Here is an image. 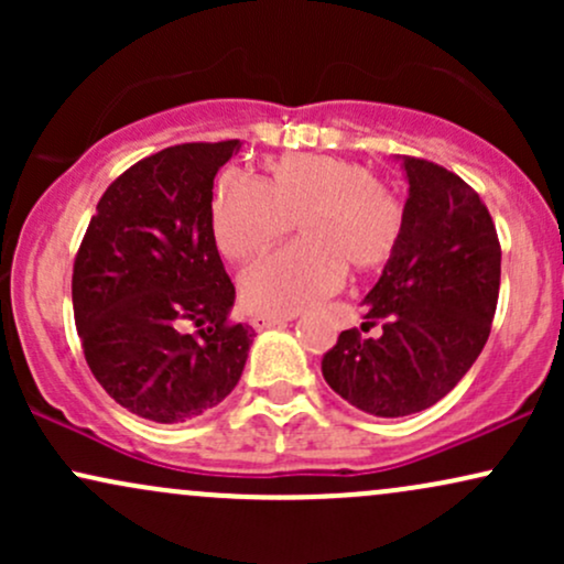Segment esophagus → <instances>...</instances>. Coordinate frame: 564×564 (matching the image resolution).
Returning <instances> with one entry per match:
<instances>
[{"label": "esophagus", "instance_id": "esophagus-1", "mask_svg": "<svg viewBox=\"0 0 564 564\" xmlns=\"http://www.w3.org/2000/svg\"><path fill=\"white\" fill-rule=\"evenodd\" d=\"M294 321V315H270V313H257L254 318H251V326L257 328V332H264V328H275V326H283V323Z\"/></svg>", "mask_w": 564, "mask_h": 564}]
</instances>
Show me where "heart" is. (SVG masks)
Instances as JSON below:
<instances>
[{
    "mask_svg": "<svg viewBox=\"0 0 564 564\" xmlns=\"http://www.w3.org/2000/svg\"><path fill=\"white\" fill-rule=\"evenodd\" d=\"M300 219L304 241L254 262L241 296L257 313L291 315L313 307L345 281L347 268L373 273L403 236V206L358 161L286 156L264 166L262 183L225 172L212 193V230L230 260H251Z\"/></svg>",
    "mask_w": 564,
    "mask_h": 564,
    "instance_id": "b5f03b06",
    "label": "heart"
}]
</instances>
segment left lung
<instances>
[{"label": "left lung", "instance_id": "left-lung-1", "mask_svg": "<svg viewBox=\"0 0 564 564\" xmlns=\"http://www.w3.org/2000/svg\"><path fill=\"white\" fill-rule=\"evenodd\" d=\"M398 161L403 236L366 294L360 332H341L323 358L328 387L381 419L424 411L462 381L488 341L501 286V246L480 196L432 161ZM373 325L380 332L366 337Z\"/></svg>", "mask_w": 564, "mask_h": 564}]
</instances>
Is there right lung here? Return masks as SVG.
Wrapping results in <instances>:
<instances>
[{
  "label": "right lung",
  "mask_w": 564,
  "mask_h": 564,
  "mask_svg": "<svg viewBox=\"0 0 564 564\" xmlns=\"http://www.w3.org/2000/svg\"><path fill=\"white\" fill-rule=\"evenodd\" d=\"M238 151L241 140L185 142L129 166L76 254L70 296L89 371L148 422L223 403L249 358L254 332L230 323L236 286L212 230V187Z\"/></svg>",
  "instance_id": "obj_1"
}]
</instances>
